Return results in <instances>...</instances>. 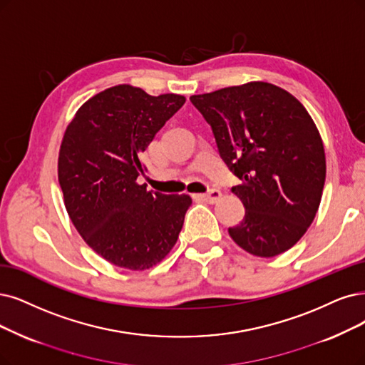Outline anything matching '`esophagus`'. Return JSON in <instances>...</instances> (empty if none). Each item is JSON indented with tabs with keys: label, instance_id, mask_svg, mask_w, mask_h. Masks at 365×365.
<instances>
[{
	"label": "esophagus",
	"instance_id": "obj_1",
	"mask_svg": "<svg viewBox=\"0 0 365 365\" xmlns=\"http://www.w3.org/2000/svg\"><path fill=\"white\" fill-rule=\"evenodd\" d=\"M195 197L200 198V200H205L206 203L215 205V203H218V201L221 200L222 194H221V191H218V190H212V191H209L207 194H200V195H195Z\"/></svg>",
	"mask_w": 365,
	"mask_h": 365
}]
</instances>
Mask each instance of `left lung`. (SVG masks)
I'll use <instances>...</instances> for the list:
<instances>
[{"label":"left lung","mask_w":365,"mask_h":365,"mask_svg":"<svg viewBox=\"0 0 365 365\" xmlns=\"http://www.w3.org/2000/svg\"><path fill=\"white\" fill-rule=\"evenodd\" d=\"M245 206L232 239L257 257L290 250L314 221L327 178L325 148L304 105L263 81L194 94Z\"/></svg>","instance_id":"1"}]
</instances>
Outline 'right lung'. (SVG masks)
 Segmentation results:
<instances>
[{
    "mask_svg": "<svg viewBox=\"0 0 365 365\" xmlns=\"http://www.w3.org/2000/svg\"><path fill=\"white\" fill-rule=\"evenodd\" d=\"M185 101L120 84L81 105L64 130L58 182L66 210L86 244L111 264L145 271L178 242L191 197L147 191L137 178L145 171L141 153Z\"/></svg>",
    "mask_w": 365,
    "mask_h": 365,
    "instance_id": "obj_1",
    "label": "right lung"
}]
</instances>
